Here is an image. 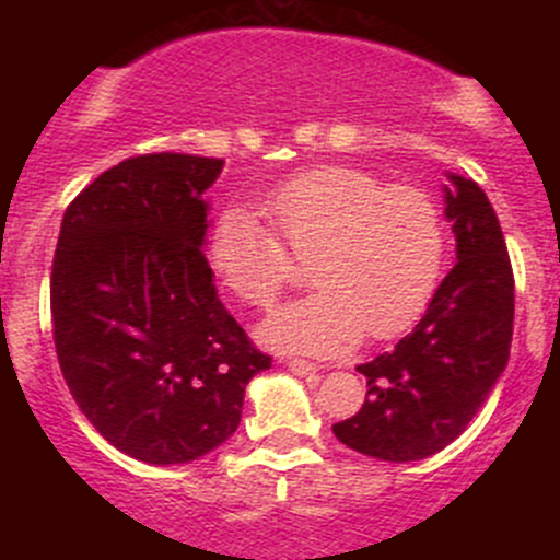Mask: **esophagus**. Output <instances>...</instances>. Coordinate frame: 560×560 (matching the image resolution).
Wrapping results in <instances>:
<instances>
[{"label":"esophagus","mask_w":560,"mask_h":560,"mask_svg":"<svg viewBox=\"0 0 560 560\" xmlns=\"http://www.w3.org/2000/svg\"><path fill=\"white\" fill-rule=\"evenodd\" d=\"M287 369H290L292 374H298V376H314L316 371H319L314 363H308V360H298V358L287 360Z\"/></svg>","instance_id":"esophagus-1"}]
</instances>
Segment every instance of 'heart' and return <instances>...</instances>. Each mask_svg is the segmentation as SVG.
Returning a JSON list of instances; mask_svg holds the SVG:
<instances>
[{
  "label": "heart",
  "mask_w": 560,
  "mask_h": 560,
  "mask_svg": "<svg viewBox=\"0 0 560 560\" xmlns=\"http://www.w3.org/2000/svg\"><path fill=\"white\" fill-rule=\"evenodd\" d=\"M259 222L244 208L222 213L208 259L230 295L270 308L308 262L319 290L265 322L262 338L281 349L332 354L358 338L404 332L431 301L444 265V219L415 186H382L376 175L322 165L268 189ZM293 256L290 258L289 254Z\"/></svg>",
  "instance_id": "heart-1"
}]
</instances>
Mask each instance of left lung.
Here are the masks:
<instances>
[{
    "label": "left lung",
    "mask_w": 560,
    "mask_h": 560,
    "mask_svg": "<svg viewBox=\"0 0 560 560\" xmlns=\"http://www.w3.org/2000/svg\"><path fill=\"white\" fill-rule=\"evenodd\" d=\"M453 265L425 316L393 352L358 365L365 404L332 433L358 453L389 463L422 460L453 444L499 376L515 322V276L499 217L471 178L450 173Z\"/></svg>",
    "instance_id": "left-lung-1"
}]
</instances>
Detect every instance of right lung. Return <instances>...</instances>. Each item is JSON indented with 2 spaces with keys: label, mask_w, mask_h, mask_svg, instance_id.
<instances>
[{
  "label": "right lung",
  "mask_w": 560,
  "mask_h": 560,
  "mask_svg": "<svg viewBox=\"0 0 560 560\" xmlns=\"http://www.w3.org/2000/svg\"><path fill=\"white\" fill-rule=\"evenodd\" d=\"M224 160L129 156L67 206L50 270L61 376L103 439L171 466L228 442L270 369L222 306L202 254Z\"/></svg>",
  "instance_id": "add662e5"
}]
</instances>
